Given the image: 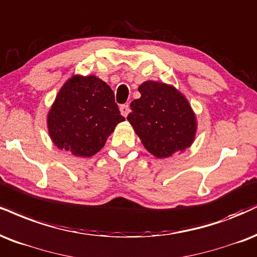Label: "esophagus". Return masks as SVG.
<instances>
[{
	"label": "esophagus",
	"instance_id": "34e87169",
	"mask_svg": "<svg viewBox=\"0 0 257 257\" xmlns=\"http://www.w3.org/2000/svg\"><path fill=\"white\" fill-rule=\"evenodd\" d=\"M119 111H120V113H122L123 116L126 117V116H128V113H129V105H128V104L120 105V106H119Z\"/></svg>",
	"mask_w": 257,
	"mask_h": 257
}]
</instances>
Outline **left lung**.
<instances>
[{"label": "left lung", "mask_w": 257, "mask_h": 257, "mask_svg": "<svg viewBox=\"0 0 257 257\" xmlns=\"http://www.w3.org/2000/svg\"><path fill=\"white\" fill-rule=\"evenodd\" d=\"M131 103L128 120L146 150L157 158L183 152L195 137L196 120L187 99L172 86L146 81Z\"/></svg>", "instance_id": "obj_1"}]
</instances>
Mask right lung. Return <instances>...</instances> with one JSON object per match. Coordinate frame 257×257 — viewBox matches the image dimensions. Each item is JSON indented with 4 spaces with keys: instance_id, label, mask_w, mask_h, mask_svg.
<instances>
[{
    "instance_id": "right-lung-1",
    "label": "right lung",
    "mask_w": 257,
    "mask_h": 257,
    "mask_svg": "<svg viewBox=\"0 0 257 257\" xmlns=\"http://www.w3.org/2000/svg\"><path fill=\"white\" fill-rule=\"evenodd\" d=\"M124 120L106 82L73 76L61 88L48 116L50 137L61 150L91 157L100 151L115 126Z\"/></svg>"
}]
</instances>
